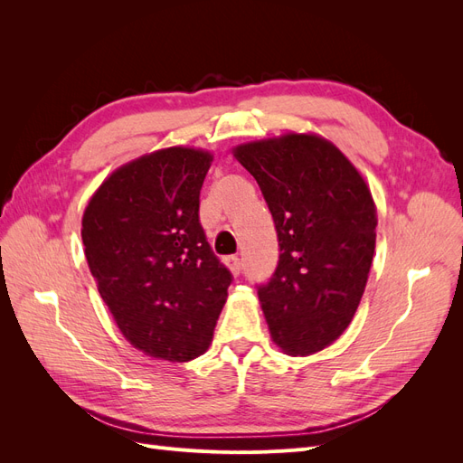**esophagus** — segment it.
Returning a JSON list of instances; mask_svg holds the SVG:
<instances>
[{
	"label": "esophagus",
	"instance_id": "obj_1",
	"mask_svg": "<svg viewBox=\"0 0 463 463\" xmlns=\"http://www.w3.org/2000/svg\"><path fill=\"white\" fill-rule=\"evenodd\" d=\"M223 262H226V266L230 269V272L233 274V276H237L241 272V259L237 257V255H230V257H226L223 259Z\"/></svg>",
	"mask_w": 463,
	"mask_h": 463
}]
</instances>
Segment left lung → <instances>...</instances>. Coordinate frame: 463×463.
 <instances>
[{
  "instance_id": "obj_1",
  "label": "left lung",
  "mask_w": 463,
  "mask_h": 463,
  "mask_svg": "<svg viewBox=\"0 0 463 463\" xmlns=\"http://www.w3.org/2000/svg\"><path fill=\"white\" fill-rule=\"evenodd\" d=\"M235 160L257 179L278 233L279 260L259 301L272 342L311 355L352 322L367 286L376 206L345 154L315 133L237 145Z\"/></svg>"
}]
</instances>
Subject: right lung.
<instances>
[{"mask_svg":"<svg viewBox=\"0 0 463 463\" xmlns=\"http://www.w3.org/2000/svg\"><path fill=\"white\" fill-rule=\"evenodd\" d=\"M214 156L170 146L111 172L82 214V245L123 338L148 357L203 355L232 274L210 249L199 194Z\"/></svg>","mask_w":463,"mask_h":463,"instance_id":"obj_1","label":"right lung"}]
</instances>
